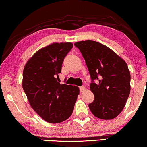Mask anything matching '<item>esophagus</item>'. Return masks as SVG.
Instances as JSON below:
<instances>
[{
    "label": "esophagus",
    "mask_w": 147,
    "mask_h": 147,
    "mask_svg": "<svg viewBox=\"0 0 147 147\" xmlns=\"http://www.w3.org/2000/svg\"><path fill=\"white\" fill-rule=\"evenodd\" d=\"M85 89H86V88H85V87L84 86H81V87H80V92H83V91H84Z\"/></svg>",
    "instance_id": "34e87169"
}]
</instances>
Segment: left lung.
Returning <instances> with one entry per match:
<instances>
[{"label": "left lung", "instance_id": "obj_1", "mask_svg": "<svg viewBox=\"0 0 147 147\" xmlns=\"http://www.w3.org/2000/svg\"><path fill=\"white\" fill-rule=\"evenodd\" d=\"M74 45L82 53L91 79L90 89L95 98L89 104V109L101 119L115 118L130 94L131 75L126 62L97 42L86 40Z\"/></svg>", "mask_w": 147, "mask_h": 147}]
</instances>
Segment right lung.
Listing matches in <instances>:
<instances>
[{
	"instance_id": "right-lung-1",
	"label": "right lung",
	"mask_w": 147,
	"mask_h": 147,
	"mask_svg": "<svg viewBox=\"0 0 147 147\" xmlns=\"http://www.w3.org/2000/svg\"><path fill=\"white\" fill-rule=\"evenodd\" d=\"M73 44L53 43L40 49L28 61L23 71L22 88L31 107L44 120L58 123L73 113L80 93L78 86L57 80L63 59Z\"/></svg>"
}]
</instances>
